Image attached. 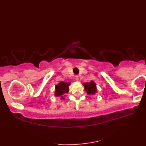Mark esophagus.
<instances>
[{
    "instance_id": "34e87169",
    "label": "esophagus",
    "mask_w": 146,
    "mask_h": 146,
    "mask_svg": "<svg viewBox=\"0 0 146 146\" xmlns=\"http://www.w3.org/2000/svg\"><path fill=\"white\" fill-rule=\"evenodd\" d=\"M75 80H76V81H78L79 76H75Z\"/></svg>"
}]
</instances>
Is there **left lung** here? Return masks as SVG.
Wrapping results in <instances>:
<instances>
[{
	"mask_svg": "<svg viewBox=\"0 0 146 146\" xmlns=\"http://www.w3.org/2000/svg\"><path fill=\"white\" fill-rule=\"evenodd\" d=\"M82 85L84 86V89L85 92L89 95H95L98 92L97 84L93 80H91L90 82L82 83Z\"/></svg>",
	"mask_w": 146,
	"mask_h": 146,
	"instance_id": "left-lung-1",
	"label": "left lung"
}]
</instances>
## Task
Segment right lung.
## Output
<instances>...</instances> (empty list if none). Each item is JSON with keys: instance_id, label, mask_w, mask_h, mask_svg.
I'll return each instance as SVG.
<instances>
[{"instance_id": "obj_1", "label": "right lung", "mask_w": 146, "mask_h": 146, "mask_svg": "<svg viewBox=\"0 0 146 146\" xmlns=\"http://www.w3.org/2000/svg\"><path fill=\"white\" fill-rule=\"evenodd\" d=\"M71 85V82H60L58 84L55 85V92L54 96L57 97H60L61 100H64L63 97L64 94H67L70 90L69 86Z\"/></svg>"}]
</instances>
